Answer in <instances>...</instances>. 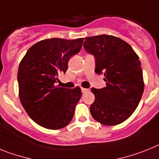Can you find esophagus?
I'll return each instance as SVG.
<instances>
[{
	"label": "esophagus",
	"mask_w": 159,
	"mask_h": 159,
	"mask_svg": "<svg viewBox=\"0 0 159 159\" xmlns=\"http://www.w3.org/2000/svg\"><path fill=\"white\" fill-rule=\"evenodd\" d=\"M89 89H87V88H83V87H82V93H86V92H88L89 91Z\"/></svg>",
	"instance_id": "obj_1"
}]
</instances>
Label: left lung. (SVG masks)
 Segmentation results:
<instances>
[{"mask_svg": "<svg viewBox=\"0 0 159 159\" xmlns=\"http://www.w3.org/2000/svg\"><path fill=\"white\" fill-rule=\"evenodd\" d=\"M84 48L95 58V73L104 75L106 87L91 88L93 118L104 125L126 120L136 110L144 91L141 62L132 47L120 38L101 34L85 38Z\"/></svg>", "mask_w": 159, "mask_h": 159, "instance_id": "obj_1", "label": "left lung"}]
</instances>
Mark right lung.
<instances>
[{
  "label": "right lung",
  "instance_id": "obj_1",
  "mask_svg": "<svg viewBox=\"0 0 159 159\" xmlns=\"http://www.w3.org/2000/svg\"><path fill=\"white\" fill-rule=\"evenodd\" d=\"M83 38L69 40L47 39L26 52L18 72L21 103L28 116L45 129H60L72 120L81 98L79 86H56L58 75L65 73L70 57L79 52Z\"/></svg>",
  "mask_w": 159,
  "mask_h": 159
}]
</instances>
